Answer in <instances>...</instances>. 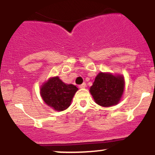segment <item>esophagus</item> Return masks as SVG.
<instances>
[{
	"instance_id": "obj_1",
	"label": "esophagus",
	"mask_w": 155,
	"mask_h": 155,
	"mask_svg": "<svg viewBox=\"0 0 155 155\" xmlns=\"http://www.w3.org/2000/svg\"><path fill=\"white\" fill-rule=\"evenodd\" d=\"M86 86V83H84V84H81L79 86V88H81V89H84V88H85Z\"/></svg>"
}]
</instances>
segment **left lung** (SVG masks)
Returning <instances> with one entry per match:
<instances>
[{"label":"left lung","mask_w":155,"mask_h":155,"mask_svg":"<svg viewBox=\"0 0 155 155\" xmlns=\"http://www.w3.org/2000/svg\"><path fill=\"white\" fill-rule=\"evenodd\" d=\"M124 90V78L101 72L95 78L90 92L98 105L104 107L118 104Z\"/></svg>","instance_id":"1"}]
</instances>
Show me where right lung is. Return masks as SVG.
<instances>
[{"label": "right lung", "mask_w": 155, "mask_h": 155, "mask_svg": "<svg viewBox=\"0 0 155 155\" xmlns=\"http://www.w3.org/2000/svg\"><path fill=\"white\" fill-rule=\"evenodd\" d=\"M78 88L72 84H66L58 77L51 78L43 85L41 94L44 102L56 111H64L70 106Z\"/></svg>", "instance_id": "right-lung-1"}]
</instances>
